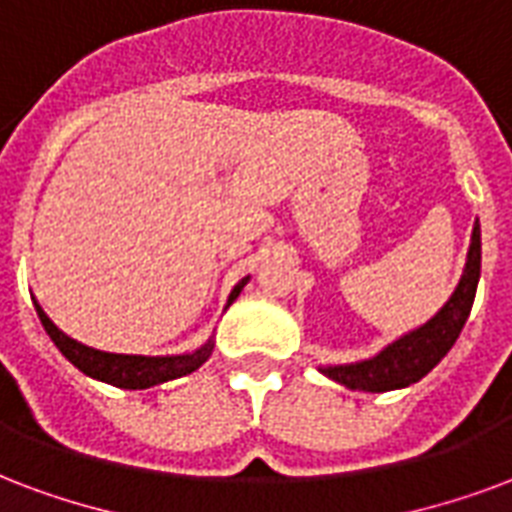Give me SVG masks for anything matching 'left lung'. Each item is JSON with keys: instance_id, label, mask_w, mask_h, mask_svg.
<instances>
[{"instance_id": "left-lung-1", "label": "left lung", "mask_w": 512, "mask_h": 512, "mask_svg": "<svg viewBox=\"0 0 512 512\" xmlns=\"http://www.w3.org/2000/svg\"><path fill=\"white\" fill-rule=\"evenodd\" d=\"M480 280V224L475 221L470 237V251H467V264L461 272L459 286L453 288L437 313L426 324L410 329L394 343H388L383 351H378L370 359L348 361V364H318V372L334 383L351 388V391H370V394H383L394 388H407L432 372L443 356L453 348L456 337L461 334L467 318H470L475 291Z\"/></svg>"}]
</instances>
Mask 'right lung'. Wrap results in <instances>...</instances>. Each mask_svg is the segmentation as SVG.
I'll return each instance as SVG.
<instances>
[{"instance_id": "add662e5", "label": "right lung", "mask_w": 512, "mask_h": 512, "mask_svg": "<svg viewBox=\"0 0 512 512\" xmlns=\"http://www.w3.org/2000/svg\"><path fill=\"white\" fill-rule=\"evenodd\" d=\"M251 280V275H245L242 280H237V286L232 288V294L226 299V307L232 305L234 299L240 297V291L245 288V283ZM37 315H40L45 332L53 340V345L59 348L61 356L75 364L83 375L94 380H102V383H110L115 388H129V391H140V388L159 386V383H167V380L183 378V375H191L194 370H199L210 353L215 348V334L202 343L194 351L186 353H167V356H140V353H110V351H96L91 345H83L78 340H72L69 334H64L59 326L53 324L48 313L42 310L37 302ZM224 307V310H226Z\"/></svg>"}]
</instances>
